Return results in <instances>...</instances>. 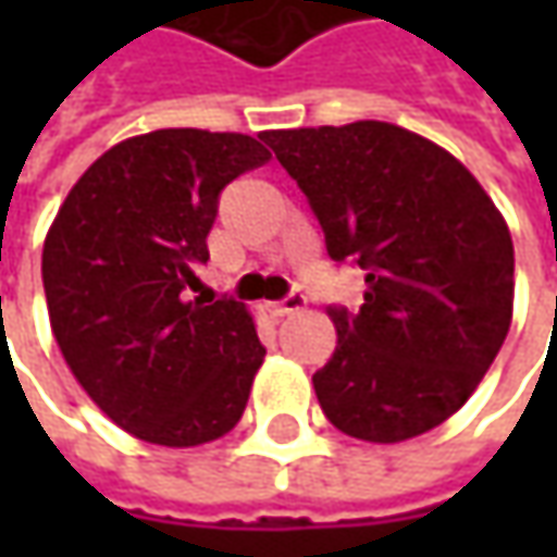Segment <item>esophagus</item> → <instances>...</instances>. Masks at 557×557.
<instances>
[{"label": "esophagus", "mask_w": 557, "mask_h": 557, "mask_svg": "<svg viewBox=\"0 0 557 557\" xmlns=\"http://www.w3.org/2000/svg\"><path fill=\"white\" fill-rule=\"evenodd\" d=\"M304 307H307V297H304L300 290H294V294H288L285 300L272 304V312H275V315H290V312H300Z\"/></svg>", "instance_id": "esophagus-1"}]
</instances>
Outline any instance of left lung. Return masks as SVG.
Wrapping results in <instances>:
<instances>
[{
	"label": "left lung",
	"instance_id": "1",
	"mask_svg": "<svg viewBox=\"0 0 557 557\" xmlns=\"http://www.w3.org/2000/svg\"><path fill=\"white\" fill-rule=\"evenodd\" d=\"M310 198L332 260L366 269L356 312L312 374L347 437L399 443L456 416L503 347L515 307L508 223L446 148L384 120L269 129Z\"/></svg>",
	"mask_w": 557,
	"mask_h": 557
}]
</instances>
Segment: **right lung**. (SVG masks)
<instances>
[{
  "label": "right lung",
  "instance_id": "right-lung-1",
  "mask_svg": "<svg viewBox=\"0 0 557 557\" xmlns=\"http://www.w3.org/2000/svg\"><path fill=\"white\" fill-rule=\"evenodd\" d=\"M272 154L245 133L154 129L108 148L42 245L64 362L126 434L170 449L228 434L267 347L238 300H185L220 191Z\"/></svg>",
  "mask_w": 557,
  "mask_h": 557
}]
</instances>
